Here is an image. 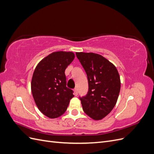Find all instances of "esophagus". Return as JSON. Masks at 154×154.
<instances>
[{"instance_id":"esophagus-1","label":"esophagus","mask_w":154,"mask_h":154,"mask_svg":"<svg viewBox=\"0 0 154 154\" xmlns=\"http://www.w3.org/2000/svg\"><path fill=\"white\" fill-rule=\"evenodd\" d=\"M74 95L75 96H78V89L76 88H75L74 89Z\"/></svg>"}]
</instances>
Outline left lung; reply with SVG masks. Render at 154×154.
Listing matches in <instances>:
<instances>
[{
    "label": "left lung",
    "mask_w": 154,
    "mask_h": 154,
    "mask_svg": "<svg viewBox=\"0 0 154 154\" xmlns=\"http://www.w3.org/2000/svg\"><path fill=\"white\" fill-rule=\"evenodd\" d=\"M87 74V94L80 100L84 112L94 120L105 118L114 109L120 88L117 69L102 56L89 53H76Z\"/></svg>",
    "instance_id": "1"
}]
</instances>
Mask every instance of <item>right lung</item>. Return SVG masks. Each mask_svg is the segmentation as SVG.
Here are the masks:
<instances>
[{"mask_svg":"<svg viewBox=\"0 0 154 154\" xmlns=\"http://www.w3.org/2000/svg\"><path fill=\"white\" fill-rule=\"evenodd\" d=\"M74 58L72 52L58 51L37 65L31 80V91L38 109L50 118L66 111L73 91L67 87L65 70Z\"/></svg>","mask_w":154,"mask_h":154,"instance_id":"add662e5","label":"right lung"}]
</instances>
